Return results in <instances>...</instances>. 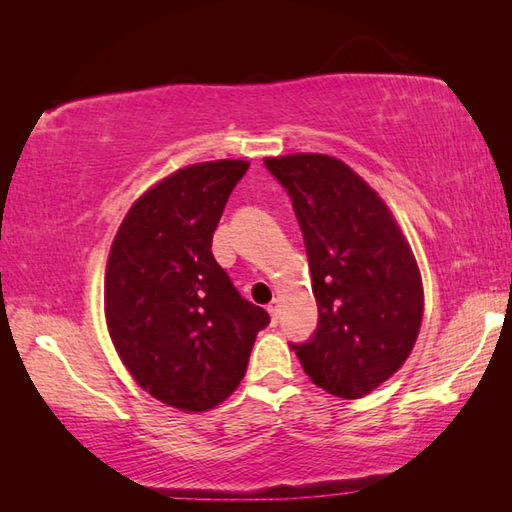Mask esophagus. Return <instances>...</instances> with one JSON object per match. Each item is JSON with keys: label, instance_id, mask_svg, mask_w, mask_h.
<instances>
[{"label": "esophagus", "instance_id": "34e87169", "mask_svg": "<svg viewBox=\"0 0 512 512\" xmlns=\"http://www.w3.org/2000/svg\"><path fill=\"white\" fill-rule=\"evenodd\" d=\"M266 310L270 312V319H273V325H277V319H279V301H277V299L270 301Z\"/></svg>", "mask_w": 512, "mask_h": 512}]
</instances>
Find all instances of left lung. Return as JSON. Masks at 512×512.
I'll return each instance as SVG.
<instances>
[{
	"instance_id": "left-lung-1",
	"label": "left lung",
	"mask_w": 512,
	"mask_h": 512,
	"mask_svg": "<svg viewBox=\"0 0 512 512\" xmlns=\"http://www.w3.org/2000/svg\"><path fill=\"white\" fill-rule=\"evenodd\" d=\"M306 244L319 321L290 343L314 385L361 398L398 372L422 321L416 259L385 202L345 162L321 154L266 158Z\"/></svg>"
}]
</instances>
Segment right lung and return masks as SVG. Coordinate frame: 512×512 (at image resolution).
Returning a JSON list of instances; mask_svg holds the SVG:
<instances>
[{
    "instance_id": "right-lung-1",
    "label": "right lung",
    "mask_w": 512,
    "mask_h": 512,
    "mask_svg": "<svg viewBox=\"0 0 512 512\" xmlns=\"http://www.w3.org/2000/svg\"><path fill=\"white\" fill-rule=\"evenodd\" d=\"M248 162L184 167L134 202L107 259L105 317L118 356L151 396L206 411L244 378L268 312L246 301L211 253Z\"/></svg>"
}]
</instances>
